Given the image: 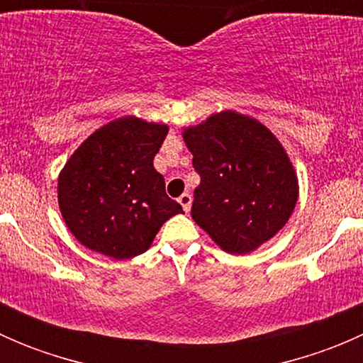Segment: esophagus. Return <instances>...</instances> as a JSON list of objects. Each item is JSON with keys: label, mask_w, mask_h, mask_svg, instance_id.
Returning <instances> with one entry per match:
<instances>
[{"label": "esophagus", "mask_w": 363, "mask_h": 363, "mask_svg": "<svg viewBox=\"0 0 363 363\" xmlns=\"http://www.w3.org/2000/svg\"><path fill=\"white\" fill-rule=\"evenodd\" d=\"M179 203L182 205V208H184L186 212H189V208H191V195H189V193H182V195L179 196Z\"/></svg>", "instance_id": "34e87169"}]
</instances>
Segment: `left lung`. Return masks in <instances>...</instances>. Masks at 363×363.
Wrapping results in <instances>:
<instances>
[{
    "label": "left lung",
    "mask_w": 363,
    "mask_h": 363,
    "mask_svg": "<svg viewBox=\"0 0 363 363\" xmlns=\"http://www.w3.org/2000/svg\"><path fill=\"white\" fill-rule=\"evenodd\" d=\"M200 174L191 218L230 255H247L288 223L298 177L276 135L255 117L223 111L182 131Z\"/></svg>",
    "instance_id": "left-lung-1"
}]
</instances>
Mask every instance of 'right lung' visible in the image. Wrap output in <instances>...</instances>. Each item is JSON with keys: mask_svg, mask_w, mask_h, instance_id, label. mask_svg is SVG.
<instances>
[{"mask_svg": "<svg viewBox=\"0 0 363 363\" xmlns=\"http://www.w3.org/2000/svg\"><path fill=\"white\" fill-rule=\"evenodd\" d=\"M167 124L124 116L98 128L69 156L57 179L60 211L87 250L113 259L142 255L182 207L164 193L152 164Z\"/></svg>", "mask_w": 363, "mask_h": 363, "instance_id": "right-lung-1", "label": "right lung"}]
</instances>
